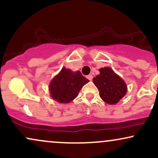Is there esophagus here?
<instances>
[{"instance_id":"esophagus-1","label":"esophagus","mask_w":158,"mask_h":158,"mask_svg":"<svg viewBox=\"0 0 158 158\" xmlns=\"http://www.w3.org/2000/svg\"><path fill=\"white\" fill-rule=\"evenodd\" d=\"M87 78H88V79H89L90 81H91V80H92V79H93V76H92L91 74H89V75L87 76Z\"/></svg>"}]
</instances>
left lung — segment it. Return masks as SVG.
<instances>
[{
	"instance_id": "left-lung-1",
	"label": "left lung",
	"mask_w": 158,
	"mask_h": 158,
	"mask_svg": "<svg viewBox=\"0 0 158 158\" xmlns=\"http://www.w3.org/2000/svg\"><path fill=\"white\" fill-rule=\"evenodd\" d=\"M99 72L100 74L93 79L99 90V96L108 104H116L126 95V84L110 68L99 69Z\"/></svg>"
}]
</instances>
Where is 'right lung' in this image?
<instances>
[{
	"label": "right lung",
	"mask_w": 158,
	"mask_h": 158,
	"mask_svg": "<svg viewBox=\"0 0 158 158\" xmlns=\"http://www.w3.org/2000/svg\"><path fill=\"white\" fill-rule=\"evenodd\" d=\"M89 80L80 71L73 72L63 68L50 84V91L53 99L59 102L68 103L78 96L82 86Z\"/></svg>",
	"instance_id": "1"
}]
</instances>
